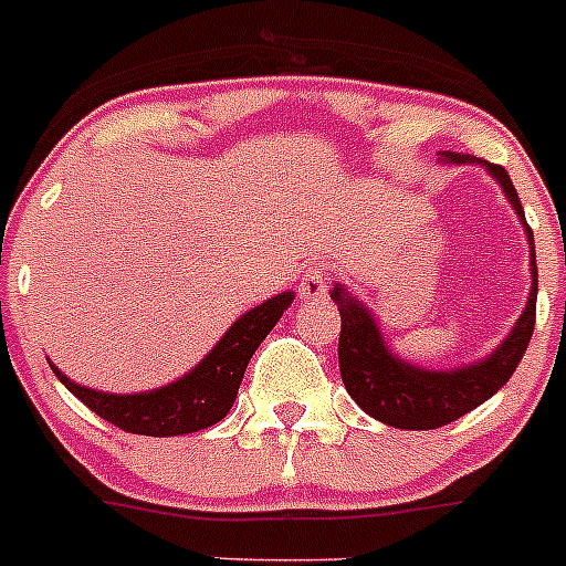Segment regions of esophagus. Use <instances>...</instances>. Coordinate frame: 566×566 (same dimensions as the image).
<instances>
[{
    "mask_svg": "<svg viewBox=\"0 0 566 566\" xmlns=\"http://www.w3.org/2000/svg\"><path fill=\"white\" fill-rule=\"evenodd\" d=\"M326 287H329V271L324 265H315L301 276L298 295L301 298H318V295H326Z\"/></svg>",
    "mask_w": 566,
    "mask_h": 566,
    "instance_id": "esophagus-1",
    "label": "esophagus"
}]
</instances>
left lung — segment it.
<instances>
[{"label": "left lung", "instance_id": "obj_1", "mask_svg": "<svg viewBox=\"0 0 566 566\" xmlns=\"http://www.w3.org/2000/svg\"><path fill=\"white\" fill-rule=\"evenodd\" d=\"M443 164H480L485 167L494 181L503 187L505 198L514 206L516 218L525 229L527 242H531V293L522 315L516 318L514 329L505 335L491 355L483 360L469 363V366L450 368V371H438V368L416 366V363L402 360L394 348L385 343L379 332L377 318L371 310L348 293L343 284L332 287V301L340 310V340H337V355H340V377L346 385L348 396L374 416L377 421L399 430H436V427L450 424L461 419L469 410L483 405L485 399L497 394L511 374L520 366L525 355L527 343H531L533 326H536V251H533V231L525 223V211H522L520 195L511 184L509 172L500 164L480 161L474 156L463 153H441Z\"/></svg>", "mask_w": 566, "mask_h": 566}]
</instances>
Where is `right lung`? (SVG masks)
I'll use <instances>...</instances> for the list:
<instances>
[{
    "instance_id": "add662e5",
    "label": "right lung",
    "mask_w": 566,
    "mask_h": 566,
    "mask_svg": "<svg viewBox=\"0 0 566 566\" xmlns=\"http://www.w3.org/2000/svg\"><path fill=\"white\" fill-rule=\"evenodd\" d=\"M293 298V293H279L262 301L259 307L242 313L220 337L218 346L211 348L192 371L178 377L176 382L161 385V388L139 390V394H105V390L72 382L61 368H55L52 363L50 366L55 377L88 410H94L99 419L111 421L119 430L153 438L187 436V432L218 424L220 419L229 416L242 377H245L248 360L253 357L259 343L271 335Z\"/></svg>"
}]
</instances>
